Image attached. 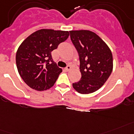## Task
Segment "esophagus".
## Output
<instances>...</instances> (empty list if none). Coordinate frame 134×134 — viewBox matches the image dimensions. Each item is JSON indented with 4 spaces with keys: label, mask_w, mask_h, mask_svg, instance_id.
Instances as JSON below:
<instances>
[{
    "label": "esophagus",
    "mask_w": 134,
    "mask_h": 134,
    "mask_svg": "<svg viewBox=\"0 0 134 134\" xmlns=\"http://www.w3.org/2000/svg\"><path fill=\"white\" fill-rule=\"evenodd\" d=\"M71 68H72V67L70 66H67L66 68H65V70H66V71H69V70H71Z\"/></svg>",
    "instance_id": "esophagus-1"
}]
</instances>
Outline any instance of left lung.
Returning a JSON list of instances; mask_svg holds the SVG:
<instances>
[{
	"label": "left lung",
	"mask_w": 134,
	"mask_h": 134,
	"mask_svg": "<svg viewBox=\"0 0 134 134\" xmlns=\"http://www.w3.org/2000/svg\"><path fill=\"white\" fill-rule=\"evenodd\" d=\"M70 39L79 56L81 78L72 83L80 94H90L101 88L111 75V50L99 35L88 30L70 31Z\"/></svg>",
	"instance_id": "1"
}]
</instances>
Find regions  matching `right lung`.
<instances>
[{
    "mask_svg": "<svg viewBox=\"0 0 134 134\" xmlns=\"http://www.w3.org/2000/svg\"><path fill=\"white\" fill-rule=\"evenodd\" d=\"M68 36L67 31L43 29L31 34L20 45L15 55L18 71L30 88L44 91L55 84L62 70L53 60L51 52Z\"/></svg>",
    "mask_w": 134,
    "mask_h": 134,
    "instance_id": "add662e5",
    "label": "right lung"
}]
</instances>
